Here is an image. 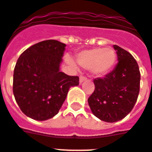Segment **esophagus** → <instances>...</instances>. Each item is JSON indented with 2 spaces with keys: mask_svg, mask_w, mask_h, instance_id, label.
Segmentation results:
<instances>
[{
  "mask_svg": "<svg viewBox=\"0 0 152 152\" xmlns=\"http://www.w3.org/2000/svg\"><path fill=\"white\" fill-rule=\"evenodd\" d=\"M86 80H87V78H86V76H80V84H81L82 82H84V81H86Z\"/></svg>",
  "mask_w": 152,
  "mask_h": 152,
  "instance_id": "esophagus-1",
  "label": "esophagus"
}]
</instances>
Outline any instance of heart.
<instances>
[{"mask_svg": "<svg viewBox=\"0 0 152 152\" xmlns=\"http://www.w3.org/2000/svg\"><path fill=\"white\" fill-rule=\"evenodd\" d=\"M76 59L80 66L90 68L94 75L103 76L113 69L116 63V53L110 48H94L80 52Z\"/></svg>", "mask_w": 152, "mask_h": 152, "instance_id": "b5f03b06", "label": "heart"}]
</instances>
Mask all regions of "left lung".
Instances as JSON below:
<instances>
[{
  "label": "left lung",
  "instance_id": "left-lung-1",
  "mask_svg": "<svg viewBox=\"0 0 152 152\" xmlns=\"http://www.w3.org/2000/svg\"><path fill=\"white\" fill-rule=\"evenodd\" d=\"M118 63L104 78L94 80L95 89L88 99L93 114L101 121L113 123L124 119L134 108L140 89V72L130 53L118 45Z\"/></svg>",
  "mask_w": 152,
  "mask_h": 152
}]
</instances>
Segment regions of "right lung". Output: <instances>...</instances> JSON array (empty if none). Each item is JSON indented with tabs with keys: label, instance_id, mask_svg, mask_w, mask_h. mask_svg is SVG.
Instances as JSON below:
<instances>
[{
	"label": "right lung",
	"instance_id": "1",
	"mask_svg": "<svg viewBox=\"0 0 152 152\" xmlns=\"http://www.w3.org/2000/svg\"><path fill=\"white\" fill-rule=\"evenodd\" d=\"M66 45L55 40L40 41L18 58L14 70L13 93L19 108L36 121L53 117L79 77L59 71Z\"/></svg>",
	"mask_w": 152,
	"mask_h": 152
}]
</instances>
